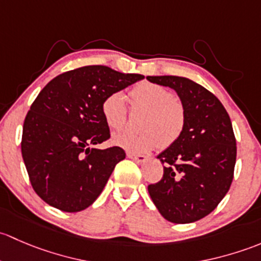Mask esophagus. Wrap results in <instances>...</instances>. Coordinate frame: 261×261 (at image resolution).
<instances>
[{"instance_id":"obj_1","label":"esophagus","mask_w":261,"mask_h":261,"mask_svg":"<svg viewBox=\"0 0 261 261\" xmlns=\"http://www.w3.org/2000/svg\"><path fill=\"white\" fill-rule=\"evenodd\" d=\"M127 157L134 160L137 163H143L146 162L147 160V157L144 154H136V153H132V152H127Z\"/></svg>"}]
</instances>
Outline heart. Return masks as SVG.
Listing matches in <instances>:
<instances>
[{
	"label": "heart",
	"instance_id": "1",
	"mask_svg": "<svg viewBox=\"0 0 261 261\" xmlns=\"http://www.w3.org/2000/svg\"><path fill=\"white\" fill-rule=\"evenodd\" d=\"M133 109L146 112L141 120L142 132L113 137V143L134 153H144L170 147L181 137L186 125V109L173 93L162 85L142 82L129 91ZM100 112L106 124L113 130H120L127 123V108L120 93H112L103 99Z\"/></svg>",
	"mask_w": 261,
	"mask_h": 261
}]
</instances>
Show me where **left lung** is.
I'll list each match as a JSON object with an SVG mask.
<instances>
[{"label":"left lung","instance_id":"8db88e82","mask_svg":"<svg viewBox=\"0 0 261 261\" xmlns=\"http://www.w3.org/2000/svg\"><path fill=\"white\" fill-rule=\"evenodd\" d=\"M147 79L176 90L186 109L181 137L157 157L163 176L148 185L149 196L168 221L195 222L217 207L232 182L236 139L230 117L211 91L187 77Z\"/></svg>","mask_w":261,"mask_h":261}]
</instances>
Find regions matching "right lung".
<instances>
[{
  "instance_id": "add662e5",
  "label": "right lung",
  "mask_w": 261,
  "mask_h": 261,
  "mask_svg": "<svg viewBox=\"0 0 261 261\" xmlns=\"http://www.w3.org/2000/svg\"><path fill=\"white\" fill-rule=\"evenodd\" d=\"M104 65L63 72L39 93L23 122L21 152L35 192L53 207L77 212L106 187L124 149L91 148L111 138L100 106L112 93L143 79Z\"/></svg>"
}]
</instances>
